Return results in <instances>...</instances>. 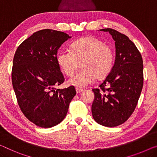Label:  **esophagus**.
<instances>
[{
    "label": "esophagus",
    "mask_w": 157,
    "mask_h": 157,
    "mask_svg": "<svg viewBox=\"0 0 157 157\" xmlns=\"http://www.w3.org/2000/svg\"><path fill=\"white\" fill-rule=\"evenodd\" d=\"M75 90H76V92L78 93V94H79V93H80V92H83V90L82 89H79V88H75Z\"/></svg>",
    "instance_id": "34e87169"
}]
</instances>
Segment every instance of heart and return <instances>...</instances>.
<instances>
[{
    "instance_id": "b5f03b06",
    "label": "heart",
    "mask_w": 157,
    "mask_h": 157,
    "mask_svg": "<svg viewBox=\"0 0 157 157\" xmlns=\"http://www.w3.org/2000/svg\"><path fill=\"white\" fill-rule=\"evenodd\" d=\"M82 69L68 79L69 85L84 88L101 79L111 72L114 63L112 49L102 41L93 36L82 37L71 44L70 49H63L57 56V62L67 75L78 68L79 62Z\"/></svg>"
}]
</instances>
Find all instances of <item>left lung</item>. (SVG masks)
Returning <instances> with one entry per match:
<instances>
[{"instance_id": "8db88e82", "label": "left lung", "mask_w": 157, "mask_h": 157, "mask_svg": "<svg viewBox=\"0 0 157 157\" xmlns=\"http://www.w3.org/2000/svg\"><path fill=\"white\" fill-rule=\"evenodd\" d=\"M100 30L109 32L115 41L116 60L99 88L92 90V113L100 125L116 127L130 118L138 102L143 86V61L127 36L111 28Z\"/></svg>"}]
</instances>
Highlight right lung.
Here are the masks:
<instances>
[{"mask_svg": "<svg viewBox=\"0 0 157 157\" xmlns=\"http://www.w3.org/2000/svg\"><path fill=\"white\" fill-rule=\"evenodd\" d=\"M70 38L63 32L39 30L25 39L14 56L12 83L19 106L28 120L41 128L63 121L76 94L74 86L55 88L65 80L58 50Z\"/></svg>", "mask_w": 157, "mask_h": 157, "instance_id": "add662e5", "label": "right lung"}]
</instances>
